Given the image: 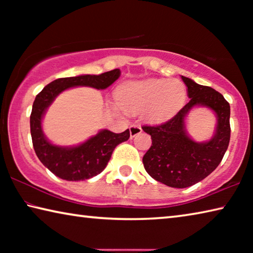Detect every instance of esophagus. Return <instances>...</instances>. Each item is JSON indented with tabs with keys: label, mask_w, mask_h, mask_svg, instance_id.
<instances>
[{
	"label": "esophagus",
	"mask_w": 253,
	"mask_h": 253,
	"mask_svg": "<svg viewBox=\"0 0 253 253\" xmlns=\"http://www.w3.org/2000/svg\"><path fill=\"white\" fill-rule=\"evenodd\" d=\"M129 132H130V137H135L136 135H138L139 132H142V128L138 125H131L129 127Z\"/></svg>",
	"instance_id": "34e87169"
}]
</instances>
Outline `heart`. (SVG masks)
<instances>
[{
    "label": "heart",
    "mask_w": 253,
    "mask_h": 253,
    "mask_svg": "<svg viewBox=\"0 0 253 253\" xmlns=\"http://www.w3.org/2000/svg\"><path fill=\"white\" fill-rule=\"evenodd\" d=\"M186 85L178 79H146L124 84L117 102L127 113H139L146 121L158 124L169 121L185 104Z\"/></svg>",
    "instance_id": "b5f03b06"
}]
</instances>
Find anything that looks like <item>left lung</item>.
Wrapping results in <instances>:
<instances>
[{
	"instance_id": "1",
	"label": "left lung",
	"mask_w": 253,
	"mask_h": 253,
	"mask_svg": "<svg viewBox=\"0 0 253 253\" xmlns=\"http://www.w3.org/2000/svg\"><path fill=\"white\" fill-rule=\"evenodd\" d=\"M190 101L162 125L143 126L151 135L152 146L143 157L144 168L151 176L169 187L185 188L202 181L215 169L230 142V105L220 92L182 76ZM195 106L213 111L217 126L207 142H195L188 135L186 117Z\"/></svg>"
}]
</instances>
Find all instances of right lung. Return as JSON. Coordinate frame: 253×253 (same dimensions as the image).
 Listing matches in <instances>:
<instances>
[{
	"mask_svg": "<svg viewBox=\"0 0 253 253\" xmlns=\"http://www.w3.org/2000/svg\"><path fill=\"white\" fill-rule=\"evenodd\" d=\"M121 70L114 69L101 75H80L59 78L50 83L37 95L30 116V128L34 151L50 172L66 181H84L100 174L108 164L115 147L129 138V129L116 134L100 129L95 136L76 146H60L46 138L42 129V119L46 109L60 93L74 87H90L104 90L113 84Z\"/></svg>",
	"mask_w": 253,
	"mask_h": 253,
	"instance_id": "right-lung-1",
	"label": "right lung"
}]
</instances>
